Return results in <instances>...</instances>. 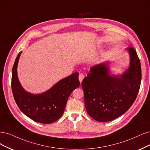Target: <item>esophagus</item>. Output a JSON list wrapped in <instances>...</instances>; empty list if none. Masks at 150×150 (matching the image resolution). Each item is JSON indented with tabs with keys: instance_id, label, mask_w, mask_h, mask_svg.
Listing matches in <instances>:
<instances>
[{
	"instance_id": "34e87169",
	"label": "esophagus",
	"mask_w": 150,
	"mask_h": 150,
	"mask_svg": "<svg viewBox=\"0 0 150 150\" xmlns=\"http://www.w3.org/2000/svg\"><path fill=\"white\" fill-rule=\"evenodd\" d=\"M79 79L80 82V83H81L82 80H83V79H84V75L80 74L79 75Z\"/></svg>"
}]
</instances>
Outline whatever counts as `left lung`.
I'll use <instances>...</instances> for the list:
<instances>
[{
    "label": "left lung",
    "instance_id": "left-lung-1",
    "mask_svg": "<svg viewBox=\"0 0 150 150\" xmlns=\"http://www.w3.org/2000/svg\"><path fill=\"white\" fill-rule=\"evenodd\" d=\"M128 50L129 68L123 75H110L107 64H100L91 67L81 82L86 112L98 122L120 117L137 98L142 80L141 64L134 48Z\"/></svg>",
    "mask_w": 150,
    "mask_h": 150
}]
</instances>
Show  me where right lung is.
I'll return each mask as SVG.
<instances>
[{
  "label": "right lung",
  "mask_w": 150,
  "mask_h": 150,
  "mask_svg": "<svg viewBox=\"0 0 150 150\" xmlns=\"http://www.w3.org/2000/svg\"><path fill=\"white\" fill-rule=\"evenodd\" d=\"M19 52L14 62L12 73V90L14 99L21 112L35 122L49 124L59 120L64 113L71 93L80 85L79 73L61 80L46 92L32 95L22 87L17 77V68Z\"/></svg>",
  "instance_id": "right-lung-1"
}]
</instances>
